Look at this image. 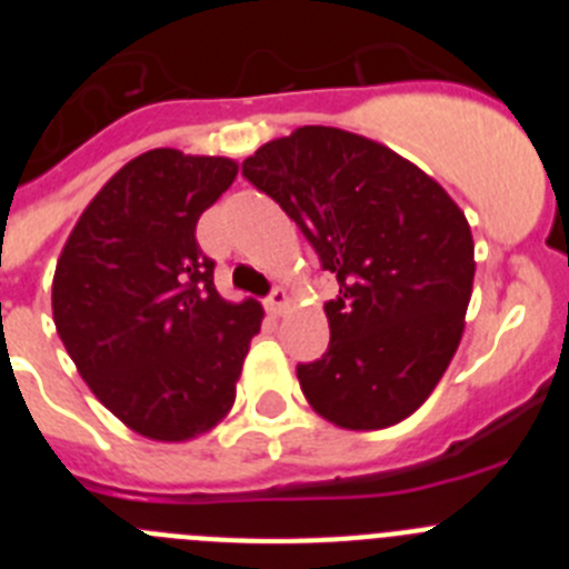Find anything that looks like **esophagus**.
I'll use <instances>...</instances> for the list:
<instances>
[{
  "mask_svg": "<svg viewBox=\"0 0 569 569\" xmlns=\"http://www.w3.org/2000/svg\"><path fill=\"white\" fill-rule=\"evenodd\" d=\"M264 308H268L270 316H281V313H284V308H288V293H284L281 288H276L273 293L264 299Z\"/></svg>",
  "mask_w": 569,
  "mask_h": 569,
  "instance_id": "esophagus-1",
  "label": "esophagus"
}]
</instances>
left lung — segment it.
I'll list each match as a JSON object with an SVG mask.
<instances>
[{"mask_svg": "<svg viewBox=\"0 0 569 569\" xmlns=\"http://www.w3.org/2000/svg\"><path fill=\"white\" fill-rule=\"evenodd\" d=\"M336 273L330 345L296 365L316 413L381 430L419 410L465 330L472 236L439 182L390 148L339 128L293 130L241 162Z\"/></svg>", "mask_w": 569, "mask_h": 569, "instance_id": "8db88e82", "label": "left lung"}]
</instances>
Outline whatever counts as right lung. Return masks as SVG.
I'll use <instances>...</instances> for the list:
<instances>
[{
	"mask_svg": "<svg viewBox=\"0 0 569 569\" xmlns=\"http://www.w3.org/2000/svg\"><path fill=\"white\" fill-rule=\"evenodd\" d=\"M236 173L222 156H136L84 208L59 256V339L97 399L148 439H193L222 419L261 328L253 299L216 293V261L196 241L199 216Z\"/></svg>",
	"mask_w": 569,
	"mask_h": 569,
	"instance_id": "add662e5",
	"label": "right lung"
}]
</instances>
